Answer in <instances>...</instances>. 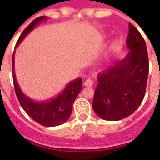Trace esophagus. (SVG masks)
I'll return each instance as SVG.
<instances>
[{"mask_svg": "<svg viewBox=\"0 0 160 160\" xmlns=\"http://www.w3.org/2000/svg\"><path fill=\"white\" fill-rule=\"evenodd\" d=\"M92 81H91V80H86V81H84V82H83V85L86 86V87H92Z\"/></svg>", "mask_w": 160, "mask_h": 160, "instance_id": "1", "label": "esophagus"}]
</instances>
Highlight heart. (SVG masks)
Masks as SVG:
<instances>
[{"label": "heart", "mask_w": 160, "mask_h": 160, "mask_svg": "<svg viewBox=\"0 0 160 160\" xmlns=\"http://www.w3.org/2000/svg\"><path fill=\"white\" fill-rule=\"evenodd\" d=\"M116 48V45H112V49H114V48Z\"/></svg>", "instance_id": "b5f03b06"}]
</instances>
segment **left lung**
Returning <instances> with one entry per match:
<instances>
[{"mask_svg": "<svg viewBox=\"0 0 160 160\" xmlns=\"http://www.w3.org/2000/svg\"><path fill=\"white\" fill-rule=\"evenodd\" d=\"M126 57L98 74L92 108L104 120L129 116L142 103L147 84L149 60L146 44L136 27L128 23Z\"/></svg>", "mask_w": 160, "mask_h": 160, "instance_id": "8db88e82", "label": "left lung"}]
</instances>
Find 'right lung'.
Listing matches in <instances>:
<instances>
[{"label":"right lung","instance_id":"1","mask_svg":"<svg viewBox=\"0 0 160 160\" xmlns=\"http://www.w3.org/2000/svg\"><path fill=\"white\" fill-rule=\"evenodd\" d=\"M45 19H47V18L45 17H39L34 19L22 32L17 42V46L21 43V41L25 38L28 33L33 30V28L38 25L41 21H44ZM14 56L15 54L13 53V82H14L16 95L18 97L20 105L22 106V109L33 121L45 127H54L65 122L71 114L73 103L82 90V78H78L76 80L69 82L63 90L62 92L60 93L54 98L47 101H40V102L33 101L32 99L25 96L18 86L15 76Z\"/></svg>","mask_w":160,"mask_h":160}]
</instances>
